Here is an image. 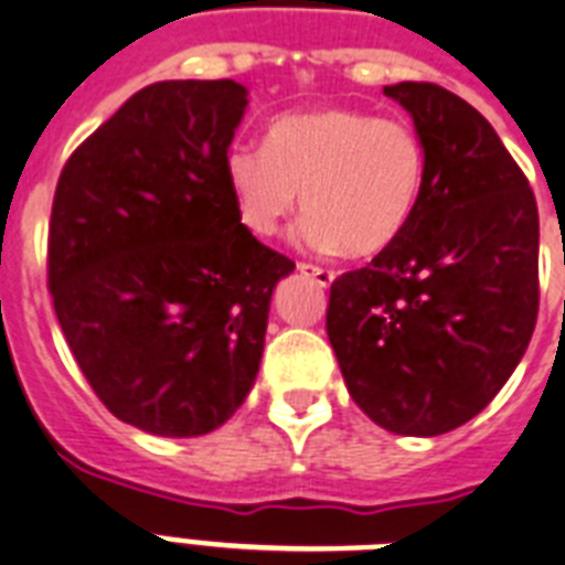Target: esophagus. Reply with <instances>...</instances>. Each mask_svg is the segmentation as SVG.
<instances>
[{
    "mask_svg": "<svg viewBox=\"0 0 565 565\" xmlns=\"http://www.w3.org/2000/svg\"><path fill=\"white\" fill-rule=\"evenodd\" d=\"M298 269L305 275H310L316 284H322V287H330L333 284V278H337V273L328 267H316V264H298Z\"/></svg>",
    "mask_w": 565,
    "mask_h": 565,
    "instance_id": "1",
    "label": "esophagus"
}]
</instances>
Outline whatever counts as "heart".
<instances>
[{
	"instance_id": "1",
	"label": "heart",
	"mask_w": 565,
	"mask_h": 565,
	"mask_svg": "<svg viewBox=\"0 0 565 565\" xmlns=\"http://www.w3.org/2000/svg\"><path fill=\"white\" fill-rule=\"evenodd\" d=\"M426 182V150L403 118L322 107L275 118L267 148L235 145L226 185L252 235H275L301 194L313 249L377 255L409 226Z\"/></svg>"
}]
</instances>
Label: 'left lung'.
I'll return each mask as SVG.
<instances>
[{"instance_id":"1","label":"left lung","mask_w":565,"mask_h":565,"mask_svg":"<svg viewBox=\"0 0 565 565\" xmlns=\"http://www.w3.org/2000/svg\"><path fill=\"white\" fill-rule=\"evenodd\" d=\"M426 150L403 235L330 284L328 339L365 415L441 435L479 415L522 360L540 310V214L488 118L438 84L383 89Z\"/></svg>"}]
</instances>
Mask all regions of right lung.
<instances>
[{
  "label": "right lung",
  "instance_id": "1",
  "mask_svg": "<svg viewBox=\"0 0 565 565\" xmlns=\"http://www.w3.org/2000/svg\"><path fill=\"white\" fill-rule=\"evenodd\" d=\"M235 81L136 92L68 156L49 223V290L72 354L118 420L194 438L258 377L269 298L296 269L237 217L226 153Z\"/></svg>",
  "mask_w": 565,
  "mask_h": 565
}]
</instances>
